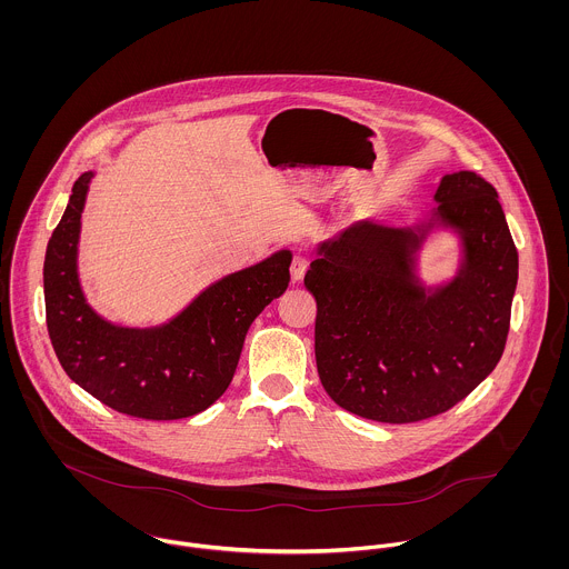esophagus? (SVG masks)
I'll return each instance as SVG.
<instances>
[{
    "label": "esophagus",
    "mask_w": 569,
    "mask_h": 569,
    "mask_svg": "<svg viewBox=\"0 0 569 569\" xmlns=\"http://www.w3.org/2000/svg\"><path fill=\"white\" fill-rule=\"evenodd\" d=\"M307 267H309L307 256L296 253L293 260H291V280H293V282H300V280L305 278V273H307Z\"/></svg>",
    "instance_id": "1"
}]
</instances>
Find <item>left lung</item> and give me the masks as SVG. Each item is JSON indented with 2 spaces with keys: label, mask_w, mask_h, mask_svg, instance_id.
I'll return each instance as SVG.
<instances>
[{
  "label": "left lung",
  "mask_w": 569,
  "mask_h": 569,
  "mask_svg": "<svg viewBox=\"0 0 569 569\" xmlns=\"http://www.w3.org/2000/svg\"><path fill=\"white\" fill-rule=\"evenodd\" d=\"M427 219H368L318 247L305 276L316 296V361L328 397L379 422H416L469 397L501 359L519 256L495 188L445 174ZM436 229L461 241L453 279L425 286L417 251Z\"/></svg>",
  "instance_id": "1"
}]
</instances>
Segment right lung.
<instances>
[{
  "instance_id": "obj_1",
  "label": "right lung",
  "mask_w": 569,
  "mask_h": 569,
  "mask_svg": "<svg viewBox=\"0 0 569 569\" xmlns=\"http://www.w3.org/2000/svg\"><path fill=\"white\" fill-rule=\"evenodd\" d=\"M93 170L77 179L43 262L46 318L54 352L84 392L120 413L177 420L212 406L230 386L244 335L289 287L291 251L208 284L174 318L120 326L91 309L79 278L81 217Z\"/></svg>"
}]
</instances>
